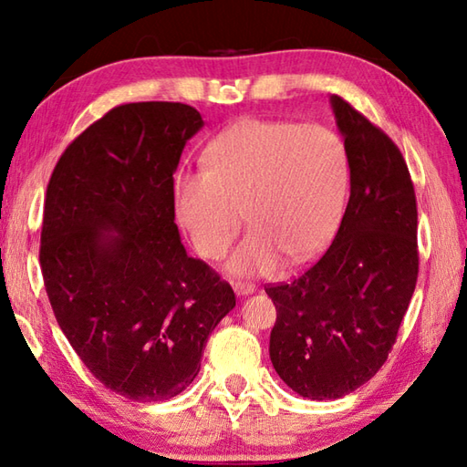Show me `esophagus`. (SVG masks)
<instances>
[{"mask_svg":"<svg viewBox=\"0 0 467 467\" xmlns=\"http://www.w3.org/2000/svg\"><path fill=\"white\" fill-rule=\"evenodd\" d=\"M234 292H235L237 296H240V297L252 296V294L255 292V285L250 284V282H235V284H234Z\"/></svg>","mask_w":467,"mask_h":467,"instance_id":"obj_1","label":"esophagus"}]
</instances>
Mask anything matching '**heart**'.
<instances>
[{
    "mask_svg": "<svg viewBox=\"0 0 467 467\" xmlns=\"http://www.w3.org/2000/svg\"><path fill=\"white\" fill-rule=\"evenodd\" d=\"M203 165L175 175L173 210L205 260L227 252L245 213L252 232L227 262L230 274H267L279 257L306 262L334 235L349 173L334 130L245 118L217 133Z\"/></svg>",
    "mask_w": 467,
    "mask_h": 467,
    "instance_id": "1",
    "label": "heart"
}]
</instances>
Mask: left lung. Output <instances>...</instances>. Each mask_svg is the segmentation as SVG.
Instances as JSON below:
<instances>
[{"label":"left lung","instance_id":"8db88e82","mask_svg":"<svg viewBox=\"0 0 467 467\" xmlns=\"http://www.w3.org/2000/svg\"><path fill=\"white\" fill-rule=\"evenodd\" d=\"M349 165V202L327 252L294 282L267 285L269 358L307 400H337L378 374L418 282V207L396 143L329 98Z\"/></svg>","mask_w":467,"mask_h":467}]
</instances>
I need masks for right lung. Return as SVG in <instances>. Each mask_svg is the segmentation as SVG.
<instances>
[{
    "label": "right lung",
    "instance_id": "obj_1",
    "mask_svg": "<svg viewBox=\"0 0 467 467\" xmlns=\"http://www.w3.org/2000/svg\"><path fill=\"white\" fill-rule=\"evenodd\" d=\"M202 128L185 103L118 106L69 143L47 185L39 264L57 324L103 386L136 401L188 388L235 307L175 225L173 173Z\"/></svg>",
    "mask_w": 467,
    "mask_h": 467
}]
</instances>
